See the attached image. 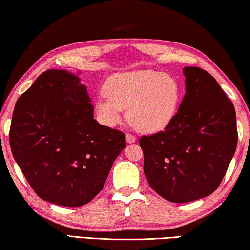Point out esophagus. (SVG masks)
Listing matches in <instances>:
<instances>
[{
	"mask_svg": "<svg viewBox=\"0 0 250 250\" xmlns=\"http://www.w3.org/2000/svg\"><path fill=\"white\" fill-rule=\"evenodd\" d=\"M125 139H126V143H128V144H133L137 140V138L135 136L130 135V133H126Z\"/></svg>",
	"mask_w": 250,
	"mask_h": 250,
	"instance_id": "1",
	"label": "esophagus"
}]
</instances>
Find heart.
<instances>
[{"label":"heart","mask_w":250,"mask_h":250,"mask_svg":"<svg viewBox=\"0 0 250 250\" xmlns=\"http://www.w3.org/2000/svg\"><path fill=\"white\" fill-rule=\"evenodd\" d=\"M105 93L95 100L100 120L117 125L128 109L130 124L145 133H157L169 126L182 100L178 82L152 69L115 74L107 81Z\"/></svg>","instance_id":"b5f03b06"}]
</instances>
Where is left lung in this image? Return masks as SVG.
I'll return each instance as SVG.
<instances>
[{
	"label": "left lung",
	"instance_id": "1",
	"mask_svg": "<svg viewBox=\"0 0 250 250\" xmlns=\"http://www.w3.org/2000/svg\"><path fill=\"white\" fill-rule=\"evenodd\" d=\"M185 95L169 126L140 138L144 173L164 199L186 203L212 194L237 148L233 104L215 78L184 67Z\"/></svg>",
	"mask_w": 250,
	"mask_h": 250
}]
</instances>
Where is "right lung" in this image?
I'll use <instances>...</instances> for the list:
<instances>
[{
	"mask_svg": "<svg viewBox=\"0 0 250 250\" xmlns=\"http://www.w3.org/2000/svg\"><path fill=\"white\" fill-rule=\"evenodd\" d=\"M78 74L43 72L18 99L10 128L17 164L40 199L81 207L99 194L125 136L100 125Z\"/></svg>",
	"mask_w": 250,
	"mask_h": 250,
	"instance_id": "add662e5",
	"label": "right lung"
}]
</instances>
